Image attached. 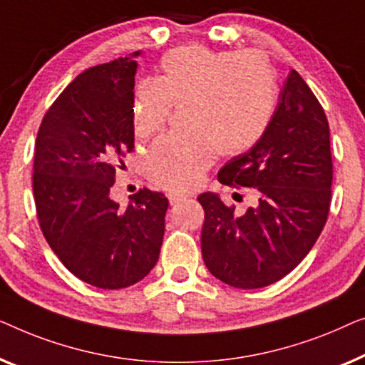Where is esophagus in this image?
Wrapping results in <instances>:
<instances>
[{"instance_id":"1","label":"esophagus","mask_w":365,"mask_h":365,"mask_svg":"<svg viewBox=\"0 0 365 365\" xmlns=\"http://www.w3.org/2000/svg\"><path fill=\"white\" fill-rule=\"evenodd\" d=\"M187 198H188V195H185V193H178V192L168 193V202H170V205H178V203L185 202Z\"/></svg>"}]
</instances>
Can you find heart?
I'll return each mask as SVG.
<instances>
[{"label": "heart", "mask_w": 365, "mask_h": 365, "mask_svg": "<svg viewBox=\"0 0 365 365\" xmlns=\"http://www.w3.org/2000/svg\"><path fill=\"white\" fill-rule=\"evenodd\" d=\"M276 104V82L258 54L185 44L167 51L158 74L137 89L133 132L148 138L163 129L172 109H183L188 132L170 133L147 153L152 182L170 190L197 187L217 152L240 155L263 137Z\"/></svg>", "instance_id": "obj_1"}]
</instances>
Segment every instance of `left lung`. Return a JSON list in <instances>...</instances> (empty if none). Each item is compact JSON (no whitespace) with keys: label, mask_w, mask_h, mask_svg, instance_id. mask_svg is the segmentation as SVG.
Returning a JSON list of instances; mask_svg holds the SVG:
<instances>
[{"label":"left lung","mask_w":365,"mask_h":365,"mask_svg":"<svg viewBox=\"0 0 365 365\" xmlns=\"http://www.w3.org/2000/svg\"><path fill=\"white\" fill-rule=\"evenodd\" d=\"M218 180L258 192V207L236 217L213 193L205 210L202 256L215 278L258 289L291 273L324 228L331 207L332 157L324 109L304 79L291 71L268 129L246 153L233 157Z\"/></svg>","instance_id":"obj_1"}]
</instances>
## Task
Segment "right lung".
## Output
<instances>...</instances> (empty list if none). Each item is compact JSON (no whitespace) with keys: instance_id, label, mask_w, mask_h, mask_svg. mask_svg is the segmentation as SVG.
Wrapping results in <instances>:
<instances>
[{"instance_id":"right-lung-1","label":"right lung","mask_w":365,"mask_h":365,"mask_svg":"<svg viewBox=\"0 0 365 365\" xmlns=\"http://www.w3.org/2000/svg\"><path fill=\"white\" fill-rule=\"evenodd\" d=\"M135 71L132 58L86 69L53 102L36 137L41 232L71 273L102 289L145 278L165 232L163 193L143 187L125 208L110 200L115 170L133 152Z\"/></svg>"}]
</instances>
